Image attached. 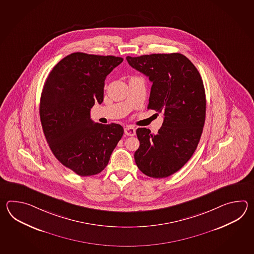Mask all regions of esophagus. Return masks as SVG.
Segmentation results:
<instances>
[{"label":"esophagus","instance_id":"1","mask_svg":"<svg viewBox=\"0 0 254 254\" xmlns=\"http://www.w3.org/2000/svg\"><path fill=\"white\" fill-rule=\"evenodd\" d=\"M125 134L128 135V136H134L135 133H136V129L134 127L128 125L125 128Z\"/></svg>","mask_w":254,"mask_h":254}]
</instances>
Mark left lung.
<instances>
[{
    "instance_id": "8db88e82",
    "label": "left lung",
    "mask_w": 254,
    "mask_h": 254,
    "mask_svg": "<svg viewBox=\"0 0 254 254\" xmlns=\"http://www.w3.org/2000/svg\"><path fill=\"white\" fill-rule=\"evenodd\" d=\"M126 60L152 82L148 109L164 116L156 134L146 128L136 129L140 147L135 151V162L147 176L166 178L189 161L200 141L206 115L203 81L184 54L127 56Z\"/></svg>"
}]
</instances>
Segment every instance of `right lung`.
I'll list each match as a JSON object with an SVG mask.
<instances>
[{
  "label": "right lung",
  "mask_w": 254,
  "mask_h": 254,
  "mask_svg": "<svg viewBox=\"0 0 254 254\" xmlns=\"http://www.w3.org/2000/svg\"><path fill=\"white\" fill-rule=\"evenodd\" d=\"M121 57L73 53L49 73L40 101V118L51 151L80 176L101 173L124 135L117 124H95L90 111L103 103L106 76Z\"/></svg>",
  "instance_id": "right-lung-1"
}]
</instances>
